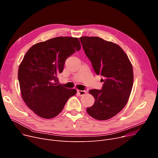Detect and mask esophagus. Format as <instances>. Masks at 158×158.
I'll return each instance as SVG.
<instances>
[{"instance_id":"obj_1","label":"esophagus","mask_w":158,"mask_h":158,"mask_svg":"<svg viewBox=\"0 0 158 158\" xmlns=\"http://www.w3.org/2000/svg\"><path fill=\"white\" fill-rule=\"evenodd\" d=\"M77 92L81 96H82L86 93V90H77Z\"/></svg>"}]
</instances>
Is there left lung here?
<instances>
[{
	"label": "left lung",
	"mask_w": 158,
	"mask_h": 158,
	"mask_svg": "<svg viewBox=\"0 0 158 158\" xmlns=\"http://www.w3.org/2000/svg\"><path fill=\"white\" fill-rule=\"evenodd\" d=\"M97 75H101V89L89 91L94 98L87 113L98 120L110 119L127 102L133 85V70L126 54L118 45L99 37L79 38Z\"/></svg>",
	"instance_id": "obj_1"
}]
</instances>
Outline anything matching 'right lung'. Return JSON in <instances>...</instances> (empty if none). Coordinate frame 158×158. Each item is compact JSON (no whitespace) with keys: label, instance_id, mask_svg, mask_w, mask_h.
Returning <instances> with one entry per match:
<instances>
[{"label":"right lung","instance_id":"right-lung-1","mask_svg":"<svg viewBox=\"0 0 158 158\" xmlns=\"http://www.w3.org/2000/svg\"><path fill=\"white\" fill-rule=\"evenodd\" d=\"M78 38L56 37L32 46L19 66L18 78L22 97L39 117L52 118L59 114L76 89L58 85L66 60L79 51Z\"/></svg>","mask_w":158,"mask_h":158}]
</instances>
